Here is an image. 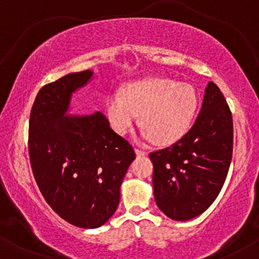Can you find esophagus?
I'll list each match as a JSON object with an SVG mask.
<instances>
[{
  "label": "esophagus",
  "instance_id": "34e87169",
  "mask_svg": "<svg viewBox=\"0 0 259 259\" xmlns=\"http://www.w3.org/2000/svg\"><path fill=\"white\" fill-rule=\"evenodd\" d=\"M135 152H136V154H138L139 157H141V156H146V154H147L146 151L141 150V148H136V150H135Z\"/></svg>",
  "mask_w": 259,
  "mask_h": 259
}]
</instances>
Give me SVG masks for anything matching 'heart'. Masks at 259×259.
Wrapping results in <instances>:
<instances>
[{"instance_id": "obj_1", "label": "heart", "mask_w": 259, "mask_h": 259, "mask_svg": "<svg viewBox=\"0 0 259 259\" xmlns=\"http://www.w3.org/2000/svg\"><path fill=\"white\" fill-rule=\"evenodd\" d=\"M197 99L190 85L170 79L148 78L124 88L123 95L113 92L106 102L109 124L124 135L140 114L144 135L158 145L177 141L194 117Z\"/></svg>"}]
</instances>
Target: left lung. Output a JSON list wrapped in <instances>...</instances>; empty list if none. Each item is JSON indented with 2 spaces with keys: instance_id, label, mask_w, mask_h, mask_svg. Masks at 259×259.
Returning <instances> with one entry per match:
<instances>
[{
  "instance_id": "obj_1",
  "label": "left lung",
  "mask_w": 259,
  "mask_h": 259,
  "mask_svg": "<svg viewBox=\"0 0 259 259\" xmlns=\"http://www.w3.org/2000/svg\"><path fill=\"white\" fill-rule=\"evenodd\" d=\"M233 115L224 95L208 82L191 129L170 147L150 153L154 200L174 221L203 213L221 192L233 157Z\"/></svg>"
}]
</instances>
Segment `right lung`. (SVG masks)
<instances>
[{"instance_id":"obj_1","label":"right lung","mask_w":259,"mask_h":259,"mask_svg":"<svg viewBox=\"0 0 259 259\" xmlns=\"http://www.w3.org/2000/svg\"><path fill=\"white\" fill-rule=\"evenodd\" d=\"M91 76V70L70 73L42 86L29 120V157L41 194L61 218L84 229L99 228L113 215L136 157L101 112L65 115L72 94Z\"/></svg>"}]
</instances>
